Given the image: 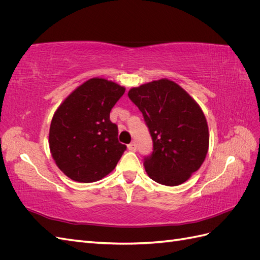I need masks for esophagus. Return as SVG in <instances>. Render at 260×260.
Listing matches in <instances>:
<instances>
[{
  "label": "esophagus",
  "mask_w": 260,
  "mask_h": 260,
  "mask_svg": "<svg viewBox=\"0 0 260 260\" xmlns=\"http://www.w3.org/2000/svg\"><path fill=\"white\" fill-rule=\"evenodd\" d=\"M128 149H129V151H131V152H136V149H137L136 143H130L128 145Z\"/></svg>",
  "instance_id": "1"
}]
</instances>
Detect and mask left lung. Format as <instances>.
I'll return each mask as SVG.
<instances>
[{
	"label": "left lung",
	"mask_w": 260,
	"mask_h": 260,
	"mask_svg": "<svg viewBox=\"0 0 260 260\" xmlns=\"http://www.w3.org/2000/svg\"><path fill=\"white\" fill-rule=\"evenodd\" d=\"M143 114L153 139V153L144 168L155 182L182 184L206 158L209 132L206 117L195 100L169 79L141 84L128 92Z\"/></svg>",
	"instance_id": "1"
}]
</instances>
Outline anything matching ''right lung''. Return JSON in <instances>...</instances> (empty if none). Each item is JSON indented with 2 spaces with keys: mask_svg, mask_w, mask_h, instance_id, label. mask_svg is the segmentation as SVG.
<instances>
[{
  "mask_svg": "<svg viewBox=\"0 0 260 260\" xmlns=\"http://www.w3.org/2000/svg\"><path fill=\"white\" fill-rule=\"evenodd\" d=\"M104 78H92L75 89L54 113L49 144L57 167L74 181L95 182L112 172L127 146L118 142L109 113L124 93Z\"/></svg>",
  "mask_w": 260,
  "mask_h": 260,
  "instance_id": "right-lung-1",
  "label": "right lung"
}]
</instances>
